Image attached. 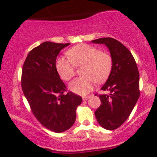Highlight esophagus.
Listing matches in <instances>:
<instances>
[{
    "instance_id": "esophagus-1",
    "label": "esophagus",
    "mask_w": 157,
    "mask_h": 157,
    "mask_svg": "<svg viewBox=\"0 0 157 157\" xmlns=\"http://www.w3.org/2000/svg\"><path fill=\"white\" fill-rule=\"evenodd\" d=\"M90 97H91V96H83V101H85V100H88V99H89V98H90Z\"/></svg>"
}]
</instances>
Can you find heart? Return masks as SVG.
Instances as JSON below:
<instances>
[{
  "label": "heart",
  "instance_id": "heart-1",
  "mask_svg": "<svg viewBox=\"0 0 157 157\" xmlns=\"http://www.w3.org/2000/svg\"><path fill=\"white\" fill-rule=\"evenodd\" d=\"M66 53L69 59L58 58L56 68L62 79L69 81L75 74V66L83 65L81 70L83 76L74 79L68 85L71 91L78 95L90 93L96 81L100 83L106 80L112 68L111 56L91 45H77Z\"/></svg>",
  "mask_w": 157,
  "mask_h": 157
}]
</instances>
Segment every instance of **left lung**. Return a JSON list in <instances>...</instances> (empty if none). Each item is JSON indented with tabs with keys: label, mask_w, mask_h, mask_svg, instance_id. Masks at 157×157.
<instances>
[{
	"label": "left lung",
	"mask_w": 157,
	"mask_h": 157,
	"mask_svg": "<svg viewBox=\"0 0 157 157\" xmlns=\"http://www.w3.org/2000/svg\"><path fill=\"white\" fill-rule=\"evenodd\" d=\"M91 42L104 44L113 59L110 74L101 89L109 94L98 96L101 105L94 113L103 128L113 130L126 121L139 99L138 68L132 53L119 40L101 38Z\"/></svg>",
	"instance_id": "obj_1"
}]
</instances>
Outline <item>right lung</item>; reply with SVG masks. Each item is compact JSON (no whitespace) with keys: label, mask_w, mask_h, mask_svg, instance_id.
I'll return each instance as SVG.
<instances>
[{"label":"right lung","mask_w":157,"mask_h":157,"mask_svg":"<svg viewBox=\"0 0 157 157\" xmlns=\"http://www.w3.org/2000/svg\"><path fill=\"white\" fill-rule=\"evenodd\" d=\"M70 44L43 43L28 54L23 64L21 86L38 121L48 129L61 133L74 125L82 98L66 86L56 68L57 56Z\"/></svg>","instance_id":"right-lung-1"}]
</instances>
